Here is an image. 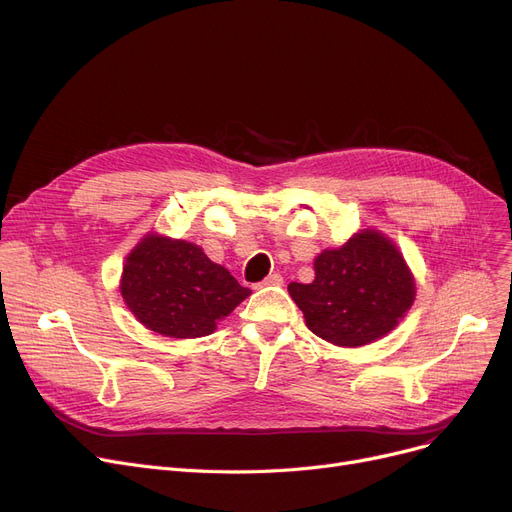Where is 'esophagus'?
<instances>
[{
	"label": "esophagus",
	"instance_id": "1",
	"mask_svg": "<svg viewBox=\"0 0 512 512\" xmlns=\"http://www.w3.org/2000/svg\"><path fill=\"white\" fill-rule=\"evenodd\" d=\"M282 284H284V278L280 274H270L259 286H282Z\"/></svg>",
	"mask_w": 512,
	"mask_h": 512
}]
</instances>
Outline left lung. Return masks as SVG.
Masks as SVG:
<instances>
[{
  "label": "left lung",
  "instance_id": "left-lung-1",
  "mask_svg": "<svg viewBox=\"0 0 512 512\" xmlns=\"http://www.w3.org/2000/svg\"><path fill=\"white\" fill-rule=\"evenodd\" d=\"M311 284L290 282L307 328L336 346H363L392 332L415 301V280L394 242L378 230L355 234L315 257Z\"/></svg>",
  "mask_w": 512,
  "mask_h": 512
}]
</instances>
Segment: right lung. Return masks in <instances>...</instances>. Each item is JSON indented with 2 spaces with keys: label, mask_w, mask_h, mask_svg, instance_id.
<instances>
[{
  "label": "right lung",
  "mask_w": 512,
  "mask_h": 512,
  "mask_svg": "<svg viewBox=\"0 0 512 512\" xmlns=\"http://www.w3.org/2000/svg\"><path fill=\"white\" fill-rule=\"evenodd\" d=\"M120 292L145 328L168 338L211 334L251 294L201 247L153 232L126 257Z\"/></svg>",
  "instance_id": "add662e5"
}]
</instances>
